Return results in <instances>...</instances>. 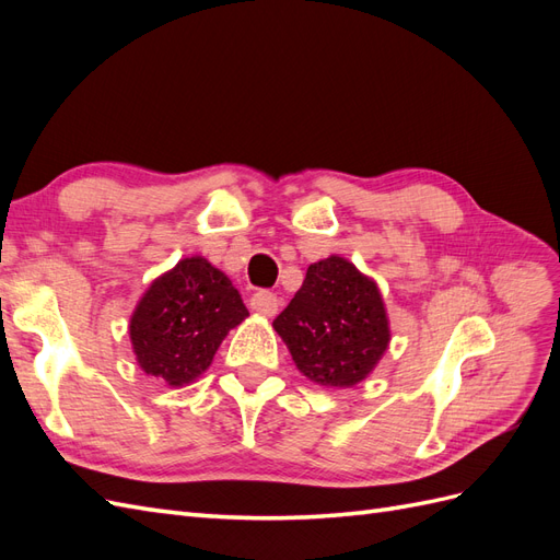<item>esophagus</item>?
Here are the masks:
<instances>
[{"instance_id": "34e87169", "label": "esophagus", "mask_w": 560, "mask_h": 560, "mask_svg": "<svg viewBox=\"0 0 560 560\" xmlns=\"http://www.w3.org/2000/svg\"><path fill=\"white\" fill-rule=\"evenodd\" d=\"M249 306H252V311H257V313H261V315L273 317V315L278 313V308H280V299H278V294H273V292L259 290L257 294H252Z\"/></svg>"}]
</instances>
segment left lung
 Masks as SVG:
<instances>
[{
    "label": "left lung",
    "mask_w": 560,
    "mask_h": 560,
    "mask_svg": "<svg viewBox=\"0 0 560 560\" xmlns=\"http://www.w3.org/2000/svg\"><path fill=\"white\" fill-rule=\"evenodd\" d=\"M273 329L303 376L327 387L364 381L389 343V325L376 282L343 257L311 264L301 290Z\"/></svg>",
    "instance_id": "1"
}]
</instances>
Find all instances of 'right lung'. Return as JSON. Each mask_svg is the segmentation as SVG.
Listing matches in <instances>:
<instances>
[{"mask_svg":"<svg viewBox=\"0 0 560 560\" xmlns=\"http://www.w3.org/2000/svg\"><path fill=\"white\" fill-rule=\"evenodd\" d=\"M233 282L208 259H182L151 282L130 317V341L144 374L171 387L194 383L226 334L247 317Z\"/></svg>","mask_w":560,"mask_h":560,"instance_id":"right-lung-1","label":"right lung"}]
</instances>
